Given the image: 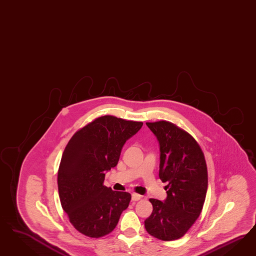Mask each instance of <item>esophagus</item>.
Returning a JSON list of instances; mask_svg holds the SVG:
<instances>
[{
	"instance_id": "obj_1",
	"label": "esophagus",
	"mask_w": 256,
	"mask_h": 256,
	"mask_svg": "<svg viewBox=\"0 0 256 256\" xmlns=\"http://www.w3.org/2000/svg\"><path fill=\"white\" fill-rule=\"evenodd\" d=\"M140 198H142V195H140L138 194H132V201L136 202L139 201L140 200Z\"/></svg>"
}]
</instances>
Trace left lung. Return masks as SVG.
I'll list each match as a JSON object with an SVG mask.
<instances>
[{"instance_id": "8db88e82", "label": "left lung", "mask_w": 256, "mask_h": 256, "mask_svg": "<svg viewBox=\"0 0 256 256\" xmlns=\"http://www.w3.org/2000/svg\"><path fill=\"white\" fill-rule=\"evenodd\" d=\"M160 144L158 176L167 197L150 199L152 214L144 220L148 234L160 240L182 238L201 214L208 190V169L197 142L176 124L160 121L146 123Z\"/></svg>"}]
</instances>
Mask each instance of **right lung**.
Here are the masks:
<instances>
[{"label": "right lung", "mask_w": 256, "mask_h": 256, "mask_svg": "<svg viewBox=\"0 0 256 256\" xmlns=\"http://www.w3.org/2000/svg\"><path fill=\"white\" fill-rule=\"evenodd\" d=\"M142 122L105 116L76 132L62 153L58 192L62 210L78 232L101 238L112 232L132 195L104 186L105 174L116 167L126 142Z\"/></svg>", "instance_id": "1"}]
</instances>
